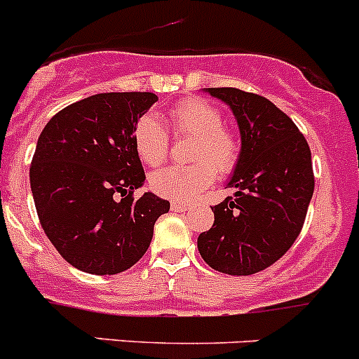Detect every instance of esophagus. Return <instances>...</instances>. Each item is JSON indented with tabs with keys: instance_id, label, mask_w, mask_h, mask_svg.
Instances as JSON below:
<instances>
[{
	"instance_id": "obj_1",
	"label": "esophagus",
	"mask_w": 359,
	"mask_h": 359,
	"mask_svg": "<svg viewBox=\"0 0 359 359\" xmlns=\"http://www.w3.org/2000/svg\"><path fill=\"white\" fill-rule=\"evenodd\" d=\"M172 210H173V212H186L187 205H186V203H177V202H173V203H172Z\"/></svg>"
}]
</instances>
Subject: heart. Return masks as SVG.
Wrapping results in <instances>:
<instances>
[{
	"instance_id": "heart-1",
	"label": "heart",
	"mask_w": 359,
	"mask_h": 359,
	"mask_svg": "<svg viewBox=\"0 0 359 359\" xmlns=\"http://www.w3.org/2000/svg\"><path fill=\"white\" fill-rule=\"evenodd\" d=\"M168 133L173 138H189L186 159L189 164L168 166L150 175V187L163 198L191 202L210 186L217 173H230L239 163L241 138L221 111L200 97H187L168 111ZM163 123L154 115H143L133 133L134 149L149 166L168 157L170 140Z\"/></svg>"
}]
</instances>
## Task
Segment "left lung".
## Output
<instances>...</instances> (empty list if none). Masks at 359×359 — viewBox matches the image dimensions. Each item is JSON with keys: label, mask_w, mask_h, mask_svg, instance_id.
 I'll return each instance as SVG.
<instances>
[{"label": "left lung", "mask_w": 359, "mask_h": 359, "mask_svg": "<svg viewBox=\"0 0 359 359\" xmlns=\"http://www.w3.org/2000/svg\"><path fill=\"white\" fill-rule=\"evenodd\" d=\"M230 106L241 130V157L212 229L198 236V251L212 269L248 276L285 255L303 229L313 195L306 140L269 99L239 88H205Z\"/></svg>", "instance_id": "8db88e82"}]
</instances>
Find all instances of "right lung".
Returning a JSON list of instances; mask_svg holds the SVG:
<instances>
[{
  "label": "right lung",
  "mask_w": 359,
  "mask_h": 359,
  "mask_svg": "<svg viewBox=\"0 0 359 359\" xmlns=\"http://www.w3.org/2000/svg\"><path fill=\"white\" fill-rule=\"evenodd\" d=\"M156 100L150 92L97 93L63 108L40 133L29 166L36 214L76 269L133 267L149 250L157 217L170 210L152 193L133 196L145 182L134 126Z\"/></svg>",
  "instance_id": "obj_1"
}]
</instances>
